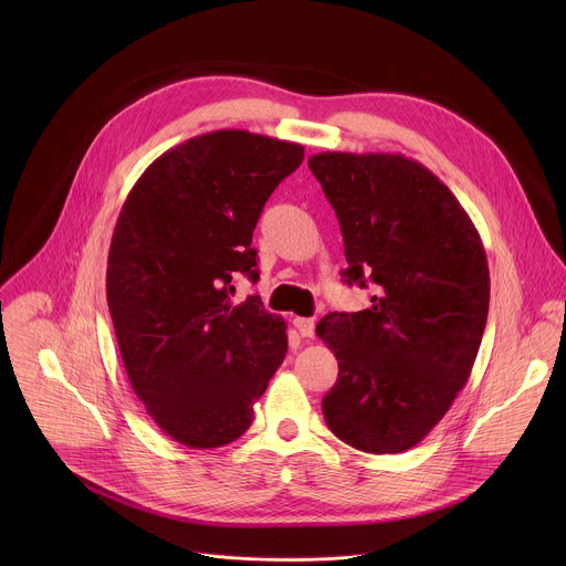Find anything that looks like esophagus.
Listing matches in <instances>:
<instances>
[{"mask_svg":"<svg viewBox=\"0 0 566 566\" xmlns=\"http://www.w3.org/2000/svg\"><path fill=\"white\" fill-rule=\"evenodd\" d=\"M293 325H295V329L300 332L302 338H313V334H315L313 317H295Z\"/></svg>","mask_w":566,"mask_h":566,"instance_id":"esophagus-1","label":"esophagus"}]
</instances>
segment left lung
<instances>
[{"label": "left lung", "instance_id": "left-lung-1", "mask_svg": "<svg viewBox=\"0 0 566 566\" xmlns=\"http://www.w3.org/2000/svg\"><path fill=\"white\" fill-rule=\"evenodd\" d=\"M308 168L340 221L345 284L374 289L369 308L317 322L338 358L322 415L356 450H410L472 371L491 300L486 251L457 197L412 158L322 151Z\"/></svg>", "mask_w": 566, "mask_h": 566}]
</instances>
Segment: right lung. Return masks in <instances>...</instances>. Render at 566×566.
Instances as JSON below:
<instances>
[{
    "mask_svg": "<svg viewBox=\"0 0 566 566\" xmlns=\"http://www.w3.org/2000/svg\"><path fill=\"white\" fill-rule=\"evenodd\" d=\"M304 147L219 129L140 175L118 214L107 304L120 358L154 423L206 450L239 439L286 356V325L258 295L232 304L234 277L260 280L253 230Z\"/></svg>",
    "mask_w": 566,
    "mask_h": 566,
    "instance_id": "right-lung-1",
    "label": "right lung"
}]
</instances>
